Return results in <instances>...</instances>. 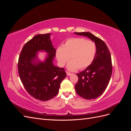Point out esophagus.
I'll return each instance as SVG.
<instances>
[{
    "instance_id": "obj_1",
    "label": "esophagus",
    "mask_w": 131,
    "mask_h": 131,
    "mask_svg": "<svg viewBox=\"0 0 131 131\" xmlns=\"http://www.w3.org/2000/svg\"><path fill=\"white\" fill-rule=\"evenodd\" d=\"M72 73H69V72H67V76L69 77V76H70V75H72Z\"/></svg>"
}]
</instances>
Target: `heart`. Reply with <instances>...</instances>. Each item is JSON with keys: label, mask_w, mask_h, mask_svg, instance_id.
Masks as SVG:
<instances>
[{"label": "heart", "mask_w": 131, "mask_h": 131, "mask_svg": "<svg viewBox=\"0 0 131 131\" xmlns=\"http://www.w3.org/2000/svg\"><path fill=\"white\" fill-rule=\"evenodd\" d=\"M97 52L96 43L91 40L82 38H71L67 40L62 46L56 50V56L59 64L64 66L67 64L69 70L74 72L84 69L91 64Z\"/></svg>", "instance_id": "b5f03b06"}]
</instances>
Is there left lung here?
<instances>
[{
  "label": "left lung",
  "mask_w": 131,
  "mask_h": 131,
  "mask_svg": "<svg viewBox=\"0 0 131 131\" xmlns=\"http://www.w3.org/2000/svg\"><path fill=\"white\" fill-rule=\"evenodd\" d=\"M87 37L96 43L97 52L91 64L77 74L79 78L75 85L78 95L86 100H94L104 92L112 74V58L105 43L89 32L74 33Z\"/></svg>",
  "instance_id": "1"
}]
</instances>
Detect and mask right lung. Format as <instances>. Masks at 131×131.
Wrapping results in <instances>:
<instances>
[{"label":"right lung","mask_w":131,"mask_h":131,"mask_svg":"<svg viewBox=\"0 0 131 131\" xmlns=\"http://www.w3.org/2000/svg\"><path fill=\"white\" fill-rule=\"evenodd\" d=\"M51 35H35L23 47L18 62L19 76L25 89L30 96L41 101L56 96L61 82L66 77L64 69L53 63L56 50L51 40ZM43 51L47 54L42 61L37 55Z\"/></svg>","instance_id":"1"}]
</instances>
